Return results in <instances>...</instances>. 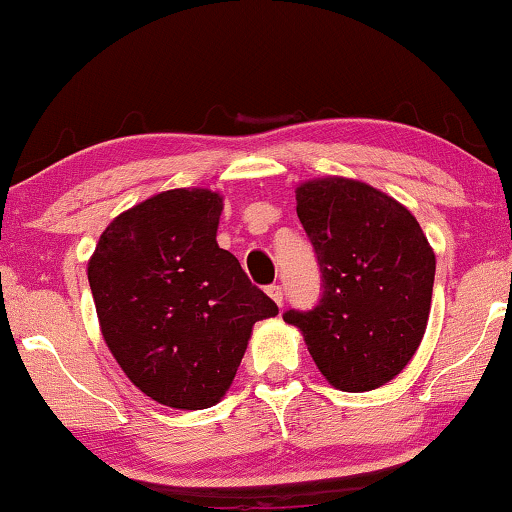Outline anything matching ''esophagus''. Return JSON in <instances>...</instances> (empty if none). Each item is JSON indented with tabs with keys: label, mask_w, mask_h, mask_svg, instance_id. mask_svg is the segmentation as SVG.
<instances>
[{
	"label": "esophagus",
	"mask_w": 512,
	"mask_h": 512,
	"mask_svg": "<svg viewBox=\"0 0 512 512\" xmlns=\"http://www.w3.org/2000/svg\"><path fill=\"white\" fill-rule=\"evenodd\" d=\"M266 294H269V296L273 298V303H275V305L282 307V300H285V291H282V287H280V285H271V287H266Z\"/></svg>",
	"instance_id": "obj_1"
}]
</instances>
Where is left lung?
Returning a JSON list of instances; mask_svg holds the SVG:
<instances>
[{"instance_id":"obj_1","label":"left lung","mask_w":512,"mask_h":512,"mask_svg":"<svg viewBox=\"0 0 512 512\" xmlns=\"http://www.w3.org/2000/svg\"><path fill=\"white\" fill-rule=\"evenodd\" d=\"M321 271V298L287 310L328 383L369 392L405 369L431 312L435 253L417 218L373 186L321 177L296 189Z\"/></svg>"}]
</instances>
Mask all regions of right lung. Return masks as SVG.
Here are the masks:
<instances>
[{"instance_id": "obj_1", "label": "right lung", "mask_w": 512, "mask_h": 512, "mask_svg": "<svg viewBox=\"0 0 512 512\" xmlns=\"http://www.w3.org/2000/svg\"><path fill=\"white\" fill-rule=\"evenodd\" d=\"M223 198L173 189L113 218L88 259L104 342L161 405L212 408L230 389L257 321L278 305L218 248Z\"/></svg>"}]
</instances>
